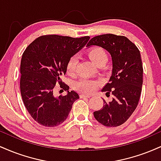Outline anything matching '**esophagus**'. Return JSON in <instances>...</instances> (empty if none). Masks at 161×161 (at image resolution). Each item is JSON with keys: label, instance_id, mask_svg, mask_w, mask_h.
I'll return each mask as SVG.
<instances>
[{"label": "esophagus", "instance_id": "34e87169", "mask_svg": "<svg viewBox=\"0 0 161 161\" xmlns=\"http://www.w3.org/2000/svg\"><path fill=\"white\" fill-rule=\"evenodd\" d=\"M91 97V96H90V95H80V97H81V98H86V97H87V98H88V97Z\"/></svg>", "mask_w": 161, "mask_h": 161}]
</instances>
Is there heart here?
Segmentation results:
<instances>
[{
	"label": "heart",
	"mask_w": 161,
	"mask_h": 161,
	"mask_svg": "<svg viewBox=\"0 0 161 161\" xmlns=\"http://www.w3.org/2000/svg\"><path fill=\"white\" fill-rule=\"evenodd\" d=\"M88 56L96 65L100 63L108 60V54L103 48L100 47H94L88 51ZM76 56L71 57L66 64V73L70 75L75 74L77 65ZM99 86V82L92 79H82L75 82V88L78 91L86 94H92L96 91Z\"/></svg>",
	"instance_id": "heart-1"
}]
</instances>
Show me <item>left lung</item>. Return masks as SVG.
Returning <instances> with one entry per match:
<instances>
[{
    "label": "left lung",
    "mask_w": 161,
    "mask_h": 161,
    "mask_svg": "<svg viewBox=\"0 0 161 161\" xmlns=\"http://www.w3.org/2000/svg\"><path fill=\"white\" fill-rule=\"evenodd\" d=\"M103 47L112 57V75L102 92L114 95L94 116L105 126L116 127L125 123L137 108L143 82V66L139 50L126 37L105 34L92 38L87 44Z\"/></svg>",
    "instance_id": "1"
}]
</instances>
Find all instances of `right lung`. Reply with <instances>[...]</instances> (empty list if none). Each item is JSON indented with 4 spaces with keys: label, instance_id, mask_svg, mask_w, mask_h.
<instances>
[{
    "label": "right lung",
    "instance_id": "obj_1",
    "mask_svg": "<svg viewBox=\"0 0 161 161\" xmlns=\"http://www.w3.org/2000/svg\"><path fill=\"white\" fill-rule=\"evenodd\" d=\"M89 36L71 38L47 35L33 41L23 53L20 64V92L24 105L40 125L57 126L69 115L73 103L79 98L69 86L63 84L66 64L71 57L86 45ZM57 83L68 91L65 96L55 97Z\"/></svg>",
    "mask_w": 161,
    "mask_h": 161
}]
</instances>
